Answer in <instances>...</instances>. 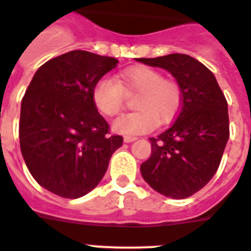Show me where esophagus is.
Masks as SVG:
<instances>
[{"label":"esophagus","mask_w":251,"mask_h":251,"mask_svg":"<svg viewBox=\"0 0 251 251\" xmlns=\"http://www.w3.org/2000/svg\"><path fill=\"white\" fill-rule=\"evenodd\" d=\"M135 140H137L135 137H130V135H125V137H124V141H125V142H127V144H129V142H133V141H135Z\"/></svg>","instance_id":"34e87169"}]
</instances>
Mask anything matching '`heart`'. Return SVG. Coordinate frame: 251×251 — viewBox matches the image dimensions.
<instances>
[{
  "instance_id": "heart-1",
  "label": "heart",
  "mask_w": 251,
  "mask_h": 251,
  "mask_svg": "<svg viewBox=\"0 0 251 251\" xmlns=\"http://www.w3.org/2000/svg\"><path fill=\"white\" fill-rule=\"evenodd\" d=\"M121 83L113 77H102L93 88V101L106 117L118 114L125 102V92L140 93L134 101L138 110L126 113L113 122V130L135 135L151 131L159 124L172 122L182 106V92L176 81L148 66H135L121 74Z\"/></svg>"
}]
</instances>
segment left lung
Instances as JSON below:
<instances>
[{"label":"left lung","instance_id":"obj_1","mask_svg":"<svg viewBox=\"0 0 251 251\" xmlns=\"http://www.w3.org/2000/svg\"><path fill=\"white\" fill-rule=\"evenodd\" d=\"M168 70L182 92V106L168 130L150 138L151 154L141 174L155 192L182 200L201 190L220 166L229 140L227 102L205 65L187 54L137 58Z\"/></svg>","mask_w":251,"mask_h":251}]
</instances>
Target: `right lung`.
Listing matches in <instances>:
<instances>
[{
  "mask_svg": "<svg viewBox=\"0 0 251 251\" xmlns=\"http://www.w3.org/2000/svg\"><path fill=\"white\" fill-rule=\"evenodd\" d=\"M118 59L85 50L49 59L21 102L20 146L29 172L53 194L79 198L92 192L124 138L110 135L93 101V88Z\"/></svg>",
  "mask_w": 251,
  "mask_h": 251,
  "instance_id": "right-lung-1",
  "label": "right lung"
}]
</instances>
